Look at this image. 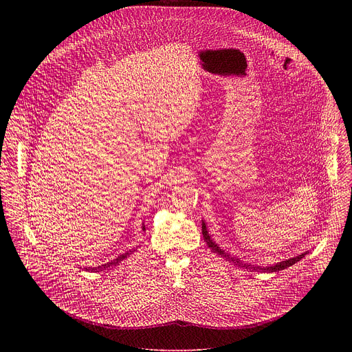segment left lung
Masks as SVG:
<instances>
[{
    "label": "left lung",
    "instance_id": "8db88e82",
    "mask_svg": "<svg viewBox=\"0 0 352 352\" xmlns=\"http://www.w3.org/2000/svg\"><path fill=\"white\" fill-rule=\"evenodd\" d=\"M202 235H204L206 243H207V245L212 250V252H215V254H218V255H221V256L227 258V260L232 261V263H234L235 265H238V267H244V268H247V270H254V271H264V272H276V271H281V270H285V268L294 265L295 263H298V261L301 260V258H304V255H305V254L297 255V256H294V258H289V260L281 261V263L275 264V265H271V267H263V268H261V267H254V265H250V264H243V261L236 260V258H234V256H230L227 252H224L223 250H221V248L212 241V239L210 238L208 231H207V227H206L204 223H202Z\"/></svg>",
    "mask_w": 352,
    "mask_h": 352
}]
</instances>
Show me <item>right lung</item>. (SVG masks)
<instances>
[{
    "mask_svg": "<svg viewBox=\"0 0 352 352\" xmlns=\"http://www.w3.org/2000/svg\"><path fill=\"white\" fill-rule=\"evenodd\" d=\"M142 230H145V227H142ZM135 250H133V251H126V252H124V254H121L120 256H117L116 260H113V261H109V263H107V264H104V265H98V267H94V268H89L91 271H96V272H100V271H104V270H109V268H114V267H117L124 258H126L129 254H133Z\"/></svg>",
    "mask_w": 352,
    "mask_h": 352,
    "instance_id": "1",
    "label": "right lung"
}]
</instances>
